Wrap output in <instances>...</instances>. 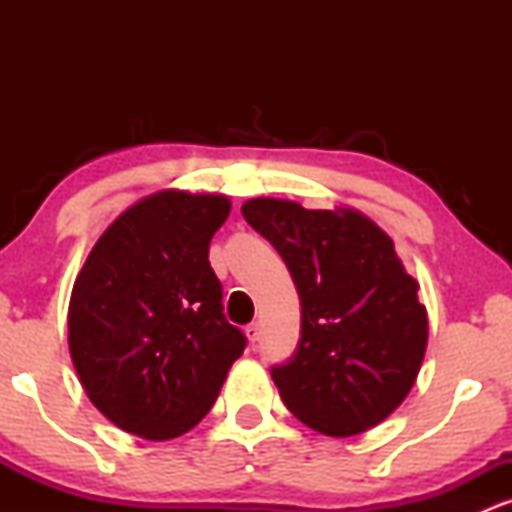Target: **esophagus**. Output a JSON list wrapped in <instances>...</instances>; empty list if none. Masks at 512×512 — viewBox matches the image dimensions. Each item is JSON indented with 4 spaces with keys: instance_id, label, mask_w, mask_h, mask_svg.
Masks as SVG:
<instances>
[{
    "instance_id": "34e87169",
    "label": "esophagus",
    "mask_w": 512,
    "mask_h": 512,
    "mask_svg": "<svg viewBox=\"0 0 512 512\" xmlns=\"http://www.w3.org/2000/svg\"><path fill=\"white\" fill-rule=\"evenodd\" d=\"M245 334H248V339H250L252 344H255V342H260V334H262L260 325H257V322H252V325L245 327Z\"/></svg>"
}]
</instances>
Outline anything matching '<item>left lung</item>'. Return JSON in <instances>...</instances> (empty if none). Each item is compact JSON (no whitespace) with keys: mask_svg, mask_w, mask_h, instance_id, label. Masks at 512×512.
Returning <instances> with one entry per match:
<instances>
[{"mask_svg":"<svg viewBox=\"0 0 512 512\" xmlns=\"http://www.w3.org/2000/svg\"><path fill=\"white\" fill-rule=\"evenodd\" d=\"M240 211L279 252L301 298V339L272 368L284 404L325 436L378 426L409 395L428 342L419 284L395 243L354 209L257 197Z\"/></svg>","mask_w":512,"mask_h":512,"instance_id":"8db88e82","label":"left lung"}]
</instances>
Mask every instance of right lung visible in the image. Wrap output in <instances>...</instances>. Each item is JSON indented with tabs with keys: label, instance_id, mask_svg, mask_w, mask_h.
Returning <instances> with one entry per match:
<instances>
[{
	"label": "right lung",
	"instance_id": "add662e5",
	"mask_svg": "<svg viewBox=\"0 0 512 512\" xmlns=\"http://www.w3.org/2000/svg\"><path fill=\"white\" fill-rule=\"evenodd\" d=\"M223 195L163 190L105 228L69 301V354L88 399L122 431L178 438L207 416L245 334L223 315L209 243Z\"/></svg>",
	"mask_w": 512,
	"mask_h": 512
}]
</instances>
